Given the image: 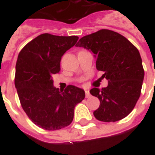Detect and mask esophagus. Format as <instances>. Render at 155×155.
<instances>
[{"instance_id":"obj_1","label":"esophagus","mask_w":155,"mask_h":155,"mask_svg":"<svg viewBox=\"0 0 155 155\" xmlns=\"http://www.w3.org/2000/svg\"><path fill=\"white\" fill-rule=\"evenodd\" d=\"M84 92H85V97L89 98L91 97V94H90V91L87 89H84Z\"/></svg>"}]
</instances>
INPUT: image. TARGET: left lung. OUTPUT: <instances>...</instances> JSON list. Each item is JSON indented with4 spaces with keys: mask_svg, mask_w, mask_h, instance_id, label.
<instances>
[{
    "mask_svg": "<svg viewBox=\"0 0 155 155\" xmlns=\"http://www.w3.org/2000/svg\"><path fill=\"white\" fill-rule=\"evenodd\" d=\"M76 46L94 54L96 69L104 71L107 87L90 92L101 104L94 117L103 122L125 118L135 106L141 93L144 71L138 49L124 36L110 30H101L80 39Z\"/></svg>",
    "mask_w": 155,
    "mask_h": 155,
    "instance_id": "8db88e82",
    "label": "left lung"
}]
</instances>
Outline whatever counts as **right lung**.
Listing matches in <instances>:
<instances>
[{
  "instance_id": "1",
  "label": "right lung",
  "mask_w": 155,
  "mask_h": 155,
  "mask_svg": "<svg viewBox=\"0 0 155 155\" xmlns=\"http://www.w3.org/2000/svg\"><path fill=\"white\" fill-rule=\"evenodd\" d=\"M79 37L45 33L24 46L15 65V85L23 110L33 123L46 130L68 126L75 105L85 96L84 90L68 85L60 91L52 75L61 71L62 55Z\"/></svg>"
}]
</instances>
